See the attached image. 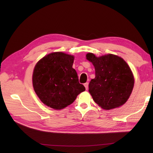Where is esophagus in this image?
<instances>
[{
    "mask_svg": "<svg viewBox=\"0 0 153 153\" xmlns=\"http://www.w3.org/2000/svg\"><path fill=\"white\" fill-rule=\"evenodd\" d=\"M84 86H85V89H86V90L88 89V87H89V83H84Z\"/></svg>",
    "mask_w": 153,
    "mask_h": 153,
    "instance_id": "esophagus-1",
    "label": "esophagus"
}]
</instances>
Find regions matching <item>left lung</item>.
Masks as SVG:
<instances>
[{"label": "left lung", "instance_id": "left-lung-1", "mask_svg": "<svg viewBox=\"0 0 153 153\" xmlns=\"http://www.w3.org/2000/svg\"><path fill=\"white\" fill-rule=\"evenodd\" d=\"M86 58L95 69V77L89 84L94 101L105 110L126 103L134 85V75L126 62L112 54L97 57L89 53Z\"/></svg>", "mask_w": 153, "mask_h": 153}]
</instances>
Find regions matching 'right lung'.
<instances>
[{
  "instance_id": "1",
  "label": "right lung",
  "mask_w": 153,
  "mask_h": 153,
  "mask_svg": "<svg viewBox=\"0 0 153 153\" xmlns=\"http://www.w3.org/2000/svg\"><path fill=\"white\" fill-rule=\"evenodd\" d=\"M74 56L61 52L44 56L34 68L33 86L41 102L55 110L71 105L85 90L72 68Z\"/></svg>"
}]
</instances>
